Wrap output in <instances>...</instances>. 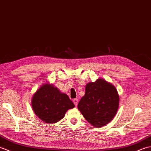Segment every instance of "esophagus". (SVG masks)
<instances>
[{
  "instance_id": "obj_1",
  "label": "esophagus",
  "mask_w": 151,
  "mask_h": 151,
  "mask_svg": "<svg viewBox=\"0 0 151 151\" xmlns=\"http://www.w3.org/2000/svg\"><path fill=\"white\" fill-rule=\"evenodd\" d=\"M73 103H74L75 106H77V105H78V99H73Z\"/></svg>"
}]
</instances>
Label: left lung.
<instances>
[{"mask_svg":"<svg viewBox=\"0 0 151 151\" xmlns=\"http://www.w3.org/2000/svg\"><path fill=\"white\" fill-rule=\"evenodd\" d=\"M119 95L115 86L103 79L90 82L78 108L87 122L95 127L107 125L115 116L119 106Z\"/></svg>","mask_w":151,"mask_h":151,"instance_id":"left-lung-1","label":"left lung"}]
</instances>
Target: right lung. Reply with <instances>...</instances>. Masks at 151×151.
<instances>
[{
	"label": "right lung",
	"mask_w": 151,
	"mask_h": 151,
	"mask_svg": "<svg viewBox=\"0 0 151 151\" xmlns=\"http://www.w3.org/2000/svg\"><path fill=\"white\" fill-rule=\"evenodd\" d=\"M32 106L36 116L47 123L60 121L67 110L75 106L66 93L48 83L42 85L33 94Z\"/></svg>",
	"instance_id": "1"
}]
</instances>
